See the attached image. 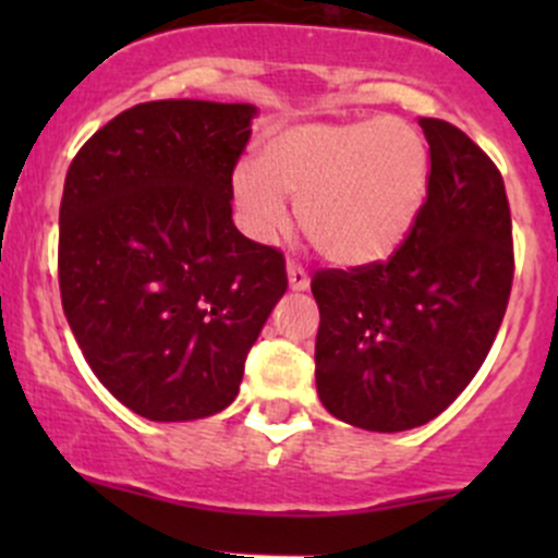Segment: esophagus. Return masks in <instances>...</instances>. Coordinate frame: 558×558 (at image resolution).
Instances as JSON below:
<instances>
[{"label":"esophagus","instance_id":"esophagus-1","mask_svg":"<svg viewBox=\"0 0 558 558\" xmlns=\"http://www.w3.org/2000/svg\"><path fill=\"white\" fill-rule=\"evenodd\" d=\"M289 286L291 291H307L311 289V278H307L305 267L296 262H289Z\"/></svg>","mask_w":558,"mask_h":558}]
</instances>
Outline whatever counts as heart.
Segmentation results:
<instances>
[{
	"label": "heart",
	"mask_w": 558,
	"mask_h": 558,
	"mask_svg": "<svg viewBox=\"0 0 558 558\" xmlns=\"http://www.w3.org/2000/svg\"><path fill=\"white\" fill-rule=\"evenodd\" d=\"M429 150L402 118L302 121L267 134L258 165L240 161L232 194L247 232L272 240L289 223L286 196L313 245L342 267L391 256L426 199Z\"/></svg>",
	"instance_id": "obj_1"
}]
</instances>
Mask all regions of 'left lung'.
Returning a JSON list of instances; mask_svg holds the SVG:
<instances>
[{"label": "left lung", "mask_w": 558, "mask_h": 558, "mask_svg": "<svg viewBox=\"0 0 558 558\" xmlns=\"http://www.w3.org/2000/svg\"><path fill=\"white\" fill-rule=\"evenodd\" d=\"M426 199L388 262L318 269L315 386L335 418L404 432L437 418L486 362L513 286L502 174L453 123L418 118Z\"/></svg>", "instance_id": "obj_1"}]
</instances>
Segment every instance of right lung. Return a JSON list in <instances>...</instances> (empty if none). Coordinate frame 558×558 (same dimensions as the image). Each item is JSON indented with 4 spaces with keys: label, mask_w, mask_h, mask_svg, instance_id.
Returning <instances> with one entry per match:
<instances>
[{
    "label": "right lung",
    "mask_w": 558,
    "mask_h": 558,
    "mask_svg": "<svg viewBox=\"0 0 558 558\" xmlns=\"http://www.w3.org/2000/svg\"><path fill=\"white\" fill-rule=\"evenodd\" d=\"M253 116V105L205 99L134 105L66 170L61 305L94 375L148 421L229 408L289 289L283 253L232 221Z\"/></svg>",
    "instance_id": "add662e5"
}]
</instances>
